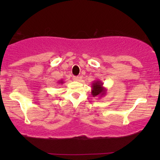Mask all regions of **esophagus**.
Segmentation results:
<instances>
[{
	"mask_svg": "<svg viewBox=\"0 0 160 160\" xmlns=\"http://www.w3.org/2000/svg\"><path fill=\"white\" fill-rule=\"evenodd\" d=\"M73 80H74V81H80V78H79V77H74V78H73Z\"/></svg>",
	"mask_w": 160,
	"mask_h": 160,
	"instance_id": "34e87169",
	"label": "esophagus"
}]
</instances>
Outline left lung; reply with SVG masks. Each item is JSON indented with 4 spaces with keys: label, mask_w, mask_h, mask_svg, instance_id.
<instances>
[{
    "label": "left lung",
    "mask_w": 160,
    "mask_h": 160,
    "mask_svg": "<svg viewBox=\"0 0 160 160\" xmlns=\"http://www.w3.org/2000/svg\"><path fill=\"white\" fill-rule=\"evenodd\" d=\"M107 89L103 86V82L101 80H95L92 83V95L93 97H99L102 98L106 94Z\"/></svg>",
    "instance_id": "left-lung-1"
}]
</instances>
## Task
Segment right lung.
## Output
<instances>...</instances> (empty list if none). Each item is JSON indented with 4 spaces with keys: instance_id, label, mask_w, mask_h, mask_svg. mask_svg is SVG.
Listing matches in <instances>:
<instances>
[{
    "instance_id": "obj_1",
    "label": "right lung",
    "mask_w": 160,
    "mask_h": 160,
    "mask_svg": "<svg viewBox=\"0 0 160 160\" xmlns=\"http://www.w3.org/2000/svg\"><path fill=\"white\" fill-rule=\"evenodd\" d=\"M64 82V81L62 80H59V81L58 82V83H59V84H62Z\"/></svg>"
}]
</instances>
